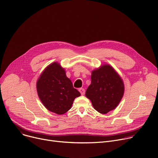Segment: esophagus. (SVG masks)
Wrapping results in <instances>:
<instances>
[{"mask_svg":"<svg viewBox=\"0 0 158 158\" xmlns=\"http://www.w3.org/2000/svg\"><path fill=\"white\" fill-rule=\"evenodd\" d=\"M79 92L81 93V94L82 95H85V90L84 88H81L79 89Z\"/></svg>","mask_w":158,"mask_h":158,"instance_id":"1","label":"esophagus"}]
</instances>
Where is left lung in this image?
Here are the masks:
<instances>
[{"mask_svg": "<svg viewBox=\"0 0 158 158\" xmlns=\"http://www.w3.org/2000/svg\"><path fill=\"white\" fill-rule=\"evenodd\" d=\"M91 85L86 91V97L94 109L106 114L115 109L124 93L123 82L110 64H103L92 72Z\"/></svg>", "mask_w": 158, "mask_h": 158, "instance_id": "obj_1", "label": "left lung"}]
</instances>
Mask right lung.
Segmentation results:
<instances>
[{
    "label": "right lung",
    "instance_id": "obj_1",
    "mask_svg": "<svg viewBox=\"0 0 158 158\" xmlns=\"http://www.w3.org/2000/svg\"><path fill=\"white\" fill-rule=\"evenodd\" d=\"M36 88L44 106L57 114L67 112L74 99L81 95L66 77L64 69L57 62L49 64L41 73L37 81Z\"/></svg>",
    "mask_w": 158,
    "mask_h": 158
}]
</instances>
